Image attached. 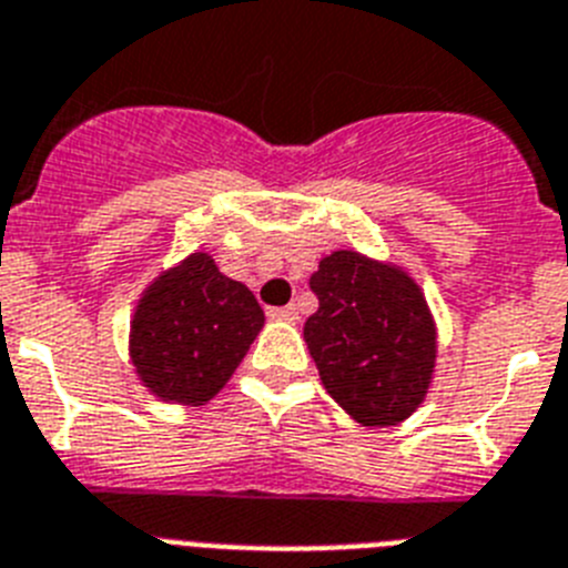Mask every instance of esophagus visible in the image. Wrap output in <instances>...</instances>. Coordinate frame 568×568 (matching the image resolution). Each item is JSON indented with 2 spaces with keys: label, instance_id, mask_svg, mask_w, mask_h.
<instances>
[{
  "label": "esophagus",
  "instance_id": "obj_1",
  "mask_svg": "<svg viewBox=\"0 0 568 568\" xmlns=\"http://www.w3.org/2000/svg\"><path fill=\"white\" fill-rule=\"evenodd\" d=\"M297 306H283V308H271V317L274 321H285V323H294L297 321Z\"/></svg>",
  "mask_w": 568,
  "mask_h": 568
}]
</instances>
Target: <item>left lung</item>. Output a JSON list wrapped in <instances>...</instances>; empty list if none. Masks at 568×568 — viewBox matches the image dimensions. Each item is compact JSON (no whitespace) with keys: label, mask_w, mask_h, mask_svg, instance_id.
Segmentation results:
<instances>
[{"label":"left lung","mask_w":568,"mask_h":568,"mask_svg":"<svg viewBox=\"0 0 568 568\" xmlns=\"http://www.w3.org/2000/svg\"><path fill=\"white\" fill-rule=\"evenodd\" d=\"M303 326L326 393L364 427H393L430 393L438 335L422 285L395 262L332 251L308 280Z\"/></svg>","instance_id":"left-lung-1"}]
</instances>
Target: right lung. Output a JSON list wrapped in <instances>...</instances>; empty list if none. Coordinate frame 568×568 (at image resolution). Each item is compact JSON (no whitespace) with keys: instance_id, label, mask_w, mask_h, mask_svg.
<instances>
[{"instance_id":"right-lung-1","label":"right lung","mask_w":568,"mask_h":568,"mask_svg":"<svg viewBox=\"0 0 568 568\" xmlns=\"http://www.w3.org/2000/svg\"><path fill=\"white\" fill-rule=\"evenodd\" d=\"M265 314L251 288L195 251L161 271L135 303L130 361L138 381L164 404H207L225 387Z\"/></svg>"}]
</instances>
